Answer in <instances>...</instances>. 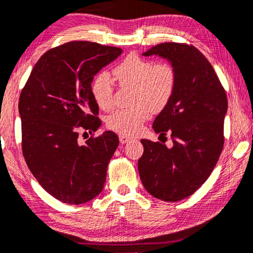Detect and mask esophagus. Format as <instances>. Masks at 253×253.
<instances>
[{"instance_id": "obj_1", "label": "esophagus", "mask_w": 253, "mask_h": 253, "mask_svg": "<svg viewBox=\"0 0 253 253\" xmlns=\"http://www.w3.org/2000/svg\"><path fill=\"white\" fill-rule=\"evenodd\" d=\"M130 139H131V137L127 136V135H120V136H119V141H120V143H122V144H125V143L129 142Z\"/></svg>"}]
</instances>
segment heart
Returning <instances> with one entry per match:
<instances>
[{"label": "heart", "instance_id": "obj_1", "mask_svg": "<svg viewBox=\"0 0 253 253\" xmlns=\"http://www.w3.org/2000/svg\"><path fill=\"white\" fill-rule=\"evenodd\" d=\"M123 87H133L130 108L115 111L108 118V127L123 135H135L150 118L151 112L167 107L175 93L177 73L171 63L151 61L130 54L114 69ZM92 94L103 110L114 107V85L107 73H101L92 83Z\"/></svg>", "mask_w": 253, "mask_h": 253}]
</instances>
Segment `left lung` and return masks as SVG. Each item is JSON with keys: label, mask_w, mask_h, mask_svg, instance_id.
<instances>
[{"label": "left lung", "mask_w": 253, "mask_h": 253, "mask_svg": "<svg viewBox=\"0 0 253 253\" xmlns=\"http://www.w3.org/2000/svg\"><path fill=\"white\" fill-rule=\"evenodd\" d=\"M153 54L170 61L177 73L174 95L152 125L160 137L170 135L172 148L141 139L144 152L138 172L152 197L176 202L201 187L217 165L225 142L227 96L211 63L193 45L167 42L143 53Z\"/></svg>", "instance_id": "8db88e82"}]
</instances>
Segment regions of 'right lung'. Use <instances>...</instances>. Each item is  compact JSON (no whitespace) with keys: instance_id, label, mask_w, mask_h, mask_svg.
<instances>
[{"instance_id":"add662e5","label":"right lung","mask_w":253,"mask_h":253,"mask_svg":"<svg viewBox=\"0 0 253 253\" xmlns=\"http://www.w3.org/2000/svg\"><path fill=\"white\" fill-rule=\"evenodd\" d=\"M122 53L119 47L86 41L65 43L41 56L21 90L26 164L41 186L63 203L82 205L103 190L119 138L107 130L79 144V131L92 134L102 124L92 82Z\"/></svg>"}]
</instances>
